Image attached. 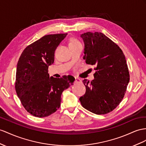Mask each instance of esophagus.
<instances>
[{"instance_id": "esophagus-1", "label": "esophagus", "mask_w": 146, "mask_h": 146, "mask_svg": "<svg viewBox=\"0 0 146 146\" xmlns=\"http://www.w3.org/2000/svg\"><path fill=\"white\" fill-rule=\"evenodd\" d=\"M74 83H81V80L79 78L74 77Z\"/></svg>"}]
</instances>
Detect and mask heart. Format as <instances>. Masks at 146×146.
I'll list each match as a JSON object with an SVG mask.
<instances>
[{
    "instance_id": "heart-1",
    "label": "heart",
    "mask_w": 146,
    "mask_h": 146,
    "mask_svg": "<svg viewBox=\"0 0 146 146\" xmlns=\"http://www.w3.org/2000/svg\"><path fill=\"white\" fill-rule=\"evenodd\" d=\"M81 44V42H80V40L77 39L76 38H74V37H72V38H71L70 39L69 41V47H72V46H76V45L78 44Z\"/></svg>"
}]
</instances>
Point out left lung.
Instances as JSON below:
<instances>
[{
	"mask_svg": "<svg viewBox=\"0 0 146 146\" xmlns=\"http://www.w3.org/2000/svg\"><path fill=\"white\" fill-rule=\"evenodd\" d=\"M84 42L86 63L95 65L94 79L83 80L86 92L80 100L92 113L104 115L113 111L124 98L129 73L122 50L102 33L87 32Z\"/></svg>",
	"mask_w": 146,
	"mask_h": 146,
	"instance_id": "8db88e82",
	"label": "left lung"
}]
</instances>
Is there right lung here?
<instances>
[{
    "label": "right lung",
    "mask_w": 146,
    "mask_h": 146,
    "mask_svg": "<svg viewBox=\"0 0 146 146\" xmlns=\"http://www.w3.org/2000/svg\"><path fill=\"white\" fill-rule=\"evenodd\" d=\"M66 35H45L26 47L18 60L15 90L22 106L35 117H46L57 111L63 91L74 80L70 75L50 78L48 73L55 49Z\"/></svg>",
    "instance_id": "right-lung-1"
}]
</instances>
